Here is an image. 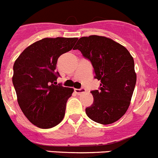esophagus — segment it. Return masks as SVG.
I'll return each instance as SVG.
<instances>
[{"instance_id": "1", "label": "esophagus", "mask_w": 158, "mask_h": 158, "mask_svg": "<svg viewBox=\"0 0 158 158\" xmlns=\"http://www.w3.org/2000/svg\"><path fill=\"white\" fill-rule=\"evenodd\" d=\"M74 92L77 95H80V94H81V93H85L86 90H85V89H84V88H81V89H74Z\"/></svg>"}]
</instances>
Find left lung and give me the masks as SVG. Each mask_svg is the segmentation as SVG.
I'll return each instance as SVG.
<instances>
[{
  "label": "left lung",
  "mask_w": 158,
  "mask_h": 158,
  "mask_svg": "<svg viewBox=\"0 0 158 158\" xmlns=\"http://www.w3.org/2000/svg\"><path fill=\"white\" fill-rule=\"evenodd\" d=\"M73 50H79L94 68L100 81L93 90V104L85 108L89 118L101 124L116 122L127 111L136 84L135 62L123 46L104 36L79 39Z\"/></svg>",
  "instance_id": "left-lung-1"
}]
</instances>
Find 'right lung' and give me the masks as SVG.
I'll list each match as a JSON object with an SVG mask.
<instances>
[{"label": "right lung", "instance_id": "add662e5", "mask_svg": "<svg viewBox=\"0 0 158 158\" xmlns=\"http://www.w3.org/2000/svg\"><path fill=\"white\" fill-rule=\"evenodd\" d=\"M77 38H45L29 46L13 65L12 84L20 109L32 124L43 129L63 119L73 89L56 84L60 55L72 50Z\"/></svg>", "mask_w": 158, "mask_h": 158}]
</instances>
